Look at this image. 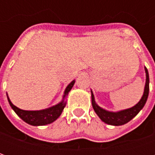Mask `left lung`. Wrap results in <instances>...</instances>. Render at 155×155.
I'll return each mask as SVG.
<instances>
[{
	"instance_id": "obj_1",
	"label": "left lung",
	"mask_w": 155,
	"mask_h": 155,
	"mask_svg": "<svg viewBox=\"0 0 155 155\" xmlns=\"http://www.w3.org/2000/svg\"><path fill=\"white\" fill-rule=\"evenodd\" d=\"M145 70V73H146V83H145V86H144V91H143V94L141 100L139 101V103L136 104L134 106L127 110H120L119 112H110V111H107L101 108L98 105L95 101H94V94L91 91V99H92V106L95 113L101 120L104 122V123L110 124V125H115V126H119V125H122L124 124L128 123L129 121L133 119L134 117H135L138 114L146 103L147 99L149 96V91H150V78H149V72L147 70L146 67H144Z\"/></svg>"
}]
</instances>
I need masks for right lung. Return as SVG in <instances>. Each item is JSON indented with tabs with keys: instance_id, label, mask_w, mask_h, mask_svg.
Instances as JSON below:
<instances>
[{
	"instance_id": "obj_1",
	"label": "right lung",
	"mask_w": 155,
	"mask_h": 155,
	"mask_svg": "<svg viewBox=\"0 0 155 155\" xmlns=\"http://www.w3.org/2000/svg\"><path fill=\"white\" fill-rule=\"evenodd\" d=\"M74 84V81H73L66 87L65 91H64L63 100H62L61 103L55 104L52 107L45 109V110H23L19 109V108H17L12 104V101H10L8 96H7V99H8L9 104L12 106L13 110L15 111L16 114L21 120H24L25 123L29 124L31 125H34V126L45 125V124H49L54 122V120H57L59 116L61 115L62 111L64 110V108L65 107V104H66V101H64V98L67 96L69 92L71 91V90L73 87Z\"/></svg>"
}]
</instances>
